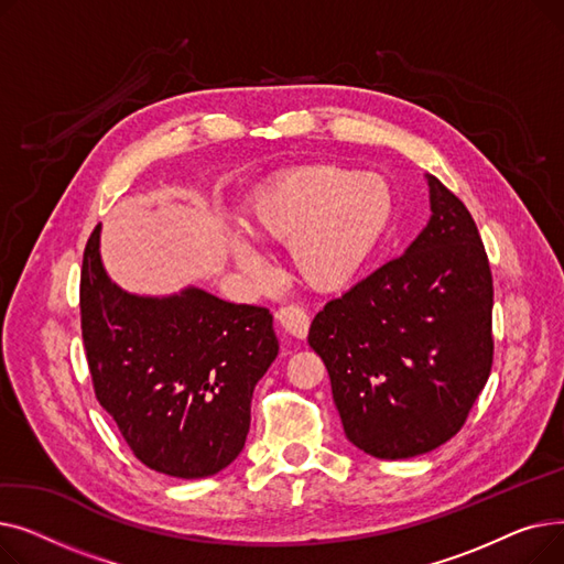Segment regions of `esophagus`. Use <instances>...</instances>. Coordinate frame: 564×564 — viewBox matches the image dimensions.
Returning a JSON list of instances; mask_svg holds the SVG:
<instances>
[{"label": "esophagus", "instance_id": "34e87169", "mask_svg": "<svg viewBox=\"0 0 564 564\" xmlns=\"http://www.w3.org/2000/svg\"><path fill=\"white\" fill-rule=\"evenodd\" d=\"M276 322L281 324V329L294 338H306L311 319L308 313L300 306H283L276 311Z\"/></svg>", "mask_w": 564, "mask_h": 564}]
</instances>
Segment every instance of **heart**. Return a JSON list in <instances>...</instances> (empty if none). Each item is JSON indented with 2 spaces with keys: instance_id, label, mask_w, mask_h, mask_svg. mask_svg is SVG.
<instances>
[{
  "instance_id": "obj_1",
  "label": "heart",
  "mask_w": 564,
  "mask_h": 564,
  "mask_svg": "<svg viewBox=\"0 0 564 564\" xmlns=\"http://www.w3.org/2000/svg\"><path fill=\"white\" fill-rule=\"evenodd\" d=\"M393 194L377 175L345 166H304L262 189L247 207L245 230L262 247H292L300 279L319 292L357 281L389 232ZM235 262L262 274V258L242 240Z\"/></svg>"
}]
</instances>
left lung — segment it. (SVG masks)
Wrapping results in <instances>:
<instances>
[{"mask_svg": "<svg viewBox=\"0 0 564 564\" xmlns=\"http://www.w3.org/2000/svg\"><path fill=\"white\" fill-rule=\"evenodd\" d=\"M432 219L411 247L308 332L347 438L379 459L438 448L468 419L494 364L491 267L466 205L430 175Z\"/></svg>", "mask_w": 564, "mask_h": 564, "instance_id": "obj_1", "label": "left lung"}]
</instances>
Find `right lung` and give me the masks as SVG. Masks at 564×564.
I'll use <instances>...</instances> for the list:
<instances>
[{"mask_svg":"<svg viewBox=\"0 0 564 564\" xmlns=\"http://www.w3.org/2000/svg\"><path fill=\"white\" fill-rule=\"evenodd\" d=\"M100 226L88 237L79 315L100 406L132 455L171 478H207L240 451L251 395L279 354L272 313L198 288L137 297L107 276Z\"/></svg>","mask_w":564,"mask_h":564,"instance_id":"add662e5","label":"right lung"}]
</instances>
